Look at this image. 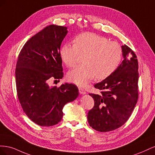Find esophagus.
I'll list each match as a JSON object with an SVG mask.
<instances>
[{
	"instance_id": "34e87169",
	"label": "esophagus",
	"mask_w": 155,
	"mask_h": 155,
	"mask_svg": "<svg viewBox=\"0 0 155 155\" xmlns=\"http://www.w3.org/2000/svg\"><path fill=\"white\" fill-rule=\"evenodd\" d=\"M79 92L81 94H86V91H85V89L81 88V87H79Z\"/></svg>"
}]
</instances>
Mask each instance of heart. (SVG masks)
Listing matches in <instances>:
<instances>
[{"mask_svg":"<svg viewBox=\"0 0 155 155\" xmlns=\"http://www.w3.org/2000/svg\"><path fill=\"white\" fill-rule=\"evenodd\" d=\"M122 48L115 41L92 33L78 35L74 44L66 43L60 49L59 55L63 63L72 68L78 62L81 55H85L83 62L68 73V80L84 87L96 76L104 79L118 69L122 59Z\"/></svg>","mask_w":155,"mask_h":155,"instance_id":"1","label":"heart"}]
</instances>
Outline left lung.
<instances>
[{
	"label": "left lung",
	"instance_id": "left-lung-1",
	"mask_svg": "<svg viewBox=\"0 0 155 155\" xmlns=\"http://www.w3.org/2000/svg\"><path fill=\"white\" fill-rule=\"evenodd\" d=\"M124 59L104 81L95 84L100 94H89L94 105L88 112V122L100 132H109L122 126L132 114L138 99V63L129 46H121Z\"/></svg>",
	"mask_w": 155,
	"mask_h": 155
}]
</instances>
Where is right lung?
Listing matches in <instances>:
<instances>
[{"instance_id": "obj_1", "label": "right lung", "mask_w": 155, "mask_h": 155, "mask_svg": "<svg viewBox=\"0 0 155 155\" xmlns=\"http://www.w3.org/2000/svg\"><path fill=\"white\" fill-rule=\"evenodd\" d=\"M67 32V27L46 26L26 42L18 56L15 82L18 100L26 116L40 126L58 124L64 105L79 94L78 88L72 83L59 87L48 85L51 79L63 77L59 51Z\"/></svg>"}]
</instances>
